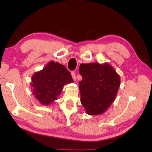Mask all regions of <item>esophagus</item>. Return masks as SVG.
Returning a JSON list of instances; mask_svg holds the SVG:
<instances>
[{
    "label": "esophagus",
    "mask_w": 152,
    "mask_h": 152,
    "mask_svg": "<svg viewBox=\"0 0 152 152\" xmlns=\"http://www.w3.org/2000/svg\"><path fill=\"white\" fill-rule=\"evenodd\" d=\"M71 74H72V78H73V79L74 80H76V76H75V73L73 72H72V73H71Z\"/></svg>",
    "instance_id": "esophagus-1"
}]
</instances>
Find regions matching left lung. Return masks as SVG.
Listing matches in <instances>:
<instances>
[{
	"label": "left lung",
	"mask_w": 152,
	"mask_h": 152,
	"mask_svg": "<svg viewBox=\"0 0 152 152\" xmlns=\"http://www.w3.org/2000/svg\"><path fill=\"white\" fill-rule=\"evenodd\" d=\"M79 82L81 103L86 113L96 115L104 113L116 98L121 84L120 77L107 63L81 64Z\"/></svg>",
	"instance_id": "8db88e82"
}]
</instances>
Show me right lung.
<instances>
[{
  "instance_id": "right-lung-1",
  "label": "right lung",
  "mask_w": 152,
  "mask_h": 152,
  "mask_svg": "<svg viewBox=\"0 0 152 152\" xmlns=\"http://www.w3.org/2000/svg\"><path fill=\"white\" fill-rule=\"evenodd\" d=\"M72 82L71 73L66 67L51 61L32 76L31 86L35 98L41 104L49 105L58 99L63 86Z\"/></svg>"
}]
</instances>
